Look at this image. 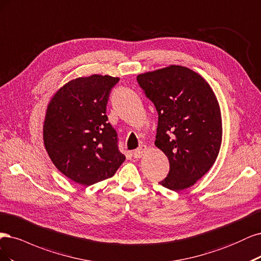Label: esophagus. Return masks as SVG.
<instances>
[{"mask_svg":"<svg viewBox=\"0 0 261 261\" xmlns=\"http://www.w3.org/2000/svg\"><path fill=\"white\" fill-rule=\"evenodd\" d=\"M147 150V146L146 145H141L138 149H136L133 152V156L134 158H141L143 155L145 154V152Z\"/></svg>","mask_w":261,"mask_h":261,"instance_id":"obj_1","label":"esophagus"}]
</instances>
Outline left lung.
Returning a JSON list of instances; mask_svg holds the SVG:
<instances>
[{"instance_id":"obj_1","label":"left lung","mask_w":261,"mask_h":261,"mask_svg":"<svg viewBox=\"0 0 261 261\" xmlns=\"http://www.w3.org/2000/svg\"><path fill=\"white\" fill-rule=\"evenodd\" d=\"M158 113L155 145L167 156L169 173L159 182L172 191L194 186L215 164L222 141L220 106L197 72L178 65L137 77Z\"/></svg>"}]
</instances>
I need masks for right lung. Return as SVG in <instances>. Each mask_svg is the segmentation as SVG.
<instances>
[{
  "label": "right lung",
  "mask_w": 261,
  "mask_h": 261,
  "mask_svg": "<svg viewBox=\"0 0 261 261\" xmlns=\"http://www.w3.org/2000/svg\"><path fill=\"white\" fill-rule=\"evenodd\" d=\"M118 81L108 74L73 79L47 105L43 124L46 152L58 170L82 186L112 178L125 159L106 116L109 93Z\"/></svg>",
  "instance_id": "right-lung-1"
}]
</instances>
